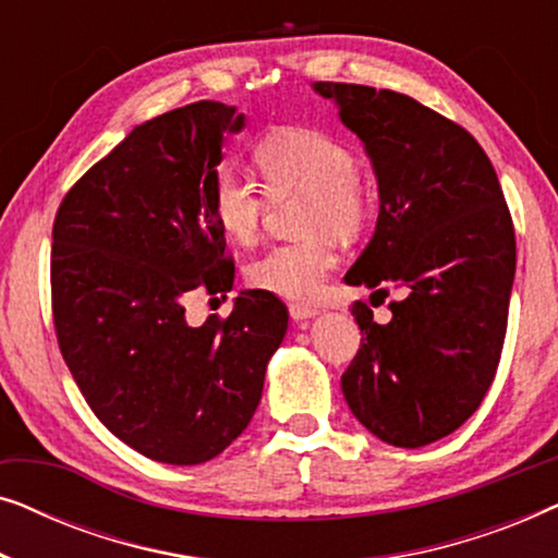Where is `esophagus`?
I'll return each mask as SVG.
<instances>
[{"mask_svg": "<svg viewBox=\"0 0 558 558\" xmlns=\"http://www.w3.org/2000/svg\"><path fill=\"white\" fill-rule=\"evenodd\" d=\"M289 315H292L294 323H304V319L315 317L317 310L307 307V304H292V307H289Z\"/></svg>", "mask_w": 558, "mask_h": 558, "instance_id": "34e87169", "label": "esophagus"}]
</instances>
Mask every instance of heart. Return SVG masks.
<instances>
[{
  "instance_id": "1",
  "label": "heart",
  "mask_w": 558,
  "mask_h": 558,
  "mask_svg": "<svg viewBox=\"0 0 558 558\" xmlns=\"http://www.w3.org/2000/svg\"><path fill=\"white\" fill-rule=\"evenodd\" d=\"M254 162L274 201L304 195L302 231L312 235L266 248L246 266L248 284L279 300H315L335 266L327 233L355 239L371 218L368 193L357 180L361 162L345 142L312 126L271 129L256 142ZM266 195L246 174L223 167L208 185V210L220 233L243 246L256 239Z\"/></svg>"
}]
</instances>
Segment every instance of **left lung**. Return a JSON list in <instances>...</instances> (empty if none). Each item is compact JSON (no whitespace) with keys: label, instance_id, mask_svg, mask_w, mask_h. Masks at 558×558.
<instances>
[{"label":"left lung","instance_id":"left-lung-1","mask_svg":"<svg viewBox=\"0 0 558 558\" xmlns=\"http://www.w3.org/2000/svg\"><path fill=\"white\" fill-rule=\"evenodd\" d=\"M363 142L378 180L376 233L345 281L388 294L391 323L355 302L361 350L342 396L393 447L432 445L468 422L500 363L515 233L498 174L475 136L396 90L312 83Z\"/></svg>","mask_w":558,"mask_h":558}]
</instances>
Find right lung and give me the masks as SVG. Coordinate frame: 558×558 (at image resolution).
<instances>
[{
    "mask_svg": "<svg viewBox=\"0 0 558 558\" xmlns=\"http://www.w3.org/2000/svg\"><path fill=\"white\" fill-rule=\"evenodd\" d=\"M243 126L220 101L144 121L68 190L52 226L60 353L106 429L155 462L201 464L239 439L287 335L284 304L262 289L226 319H185L190 292L233 287L208 185Z\"/></svg>",
    "mask_w": 558,
    "mask_h": 558,
    "instance_id": "right-lung-1",
    "label": "right lung"
}]
</instances>
